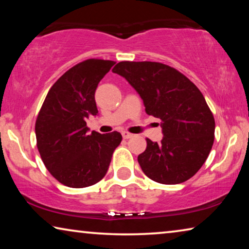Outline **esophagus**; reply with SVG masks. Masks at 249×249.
Segmentation results:
<instances>
[{"label":"esophagus","instance_id":"34e87169","mask_svg":"<svg viewBox=\"0 0 249 249\" xmlns=\"http://www.w3.org/2000/svg\"><path fill=\"white\" fill-rule=\"evenodd\" d=\"M122 136H123L124 140H128V138H132L134 135L128 133V132H123V133H122Z\"/></svg>","mask_w":249,"mask_h":249}]
</instances>
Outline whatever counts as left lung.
<instances>
[{
    "label": "left lung",
    "mask_w": 249,
    "mask_h": 249,
    "mask_svg": "<svg viewBox=\"0 0 249 249\" xmlns=\"http://www.w3.org/2000/svg\"><path fill=\"white\" fill-rule=\"evenodd\" d=\"M112 71L138 92L147 114L161 120V142L146 138V149L137 158L144 174L163 184L190 179L208 158L215 130L201 91L180 71L161 62L121 61Z\"/></svg>",
    "instance_id": "left-lung-1"
}]
</instances>
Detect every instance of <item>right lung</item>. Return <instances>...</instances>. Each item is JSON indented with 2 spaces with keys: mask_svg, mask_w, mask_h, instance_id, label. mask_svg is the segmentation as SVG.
<instances>
[{
  "mask_svg": "<svg viewBox=\"0 0 249 249\" xmlns=\"http://www.w3.org/2000/svg\"><path fill=\"white\" fill-rule=\"evenodd\" d=\"M115 61L87 59L73 66L50 88L36 119L37 148L45 167L70 188L93 185L107 175L119 132L88 134L86 120L98 114V84Z\"/></svg>",
  "mask_w": 249,
  "mask_h": 249,
  "instance_id": "1",
  "label": "right lung"
}]
</instances>
